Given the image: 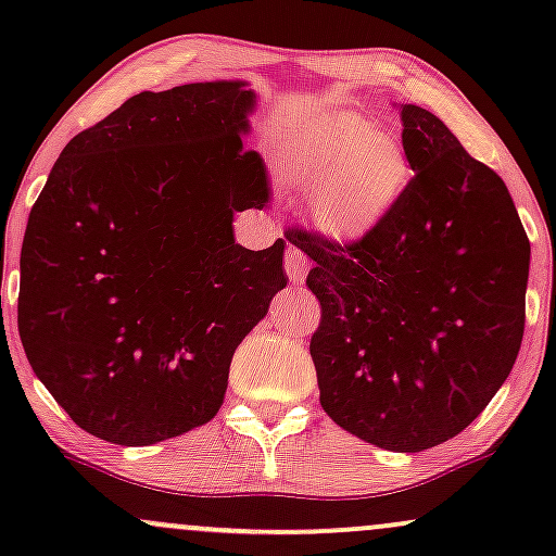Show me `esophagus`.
<instances>
[{
	"label": "esophagus",
	"mask_w": 556,
	"mask_h": 556,
	"mask_svg": "<svg viewBox=\"0 0 556 556\" xmlns=\"http://www.w3.org/2000/svg\"><path fill=\"white\" fill-rule=\"evenodd\" d=\"M308 269H311L308 256H305V253L295 245L287 248V251H285V271H287V277H290V282L292 285L305 282V277H308Z\"/></svg>",
	"instance_id": "34e87169"
}]
</instances>
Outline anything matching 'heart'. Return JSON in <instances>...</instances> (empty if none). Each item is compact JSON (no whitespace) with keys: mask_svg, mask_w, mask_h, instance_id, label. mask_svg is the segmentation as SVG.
<instances>
[{"mask_svg":"<svg viewBox=\"0 0 556 556\" xmlns=\"http://www.w3.org/2000/svg\"><path fill=\"white\" fill-rule=\"evenodd\" d=\"M287 185L308 198L314 225L358 242L384 227L410 193L416 172L400 146L368 119L344 114L282 159Z\"/></svg>","mask_w":556,"mask_h":556,"instance_id":"heart-1","label":"heart"}]
</instances>
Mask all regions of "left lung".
Instances as JSON below:
<instances>
[{"label":"left lung","mask_w":556,"mask_h":556,"mask_svg":"<svg viewBox=\"0 0 556 556\" xmlns=\"http://www.w3.org/2000/svg\"><path fill=\"white\" fill-rule=\"evenodd\" d=\"M400 119L416 180L392 219L353 245L287 240L314 258L327 416L381 450L424 452L468 429L513 371L531 242L502 177L437 114L400 104Z\"/></svg>","instance_id":"obj_1"}]
</instances>
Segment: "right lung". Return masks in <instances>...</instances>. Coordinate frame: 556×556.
<instances>
[{
	"instance_id": "add662e5",
	"label": "right lung",
	"mask_w": 556,
	"mask_h": 556,
	"mask_svg": "<svg viewBox=\"0 0 556 556\" xmlns=\"http://www.w3.org/2000/svg\"><path fill=\"white\" fill-rule=\"evenodd\" d=\"M256 93L212 80L130 96L62 149L21 251L30 368L83 431L149 446L208 424L235 350L287 287L285 240L235 242L264 208L242 146Z\"/></svg>"
}]
</instances>
